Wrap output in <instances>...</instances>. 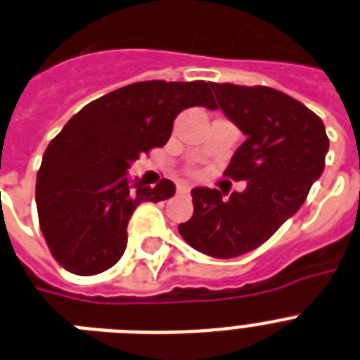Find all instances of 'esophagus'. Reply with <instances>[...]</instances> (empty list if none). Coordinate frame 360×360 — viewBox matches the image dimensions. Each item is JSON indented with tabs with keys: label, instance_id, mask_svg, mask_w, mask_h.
<instances>
[{
	"label": "esophagus",
	"instance_id": "esophagus-1",
	"mask_svg": "<svg viewBox=\"0 0 360 360\" xmlns=\"http://www.w3.org/2000/svg\"><path fill=\"white\" fill-rule=\"evenodd\" d=\"M176 193H178V195H187V193H189V187H187V186H178L176 187Z\"/></svg>",
	"mask_w": 360,
	"mask_h": 360
}]
</instances>
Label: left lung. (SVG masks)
<instances>
[{"label":"left lung","instance_id":"8db88e82","mask_svg":"<svg viewBox=\"0 0 360 360\" xmlns=\"http://www.w3.org/2000/svg\"><path fill=\"white\" fill-rule=\"evenodd\" d=\"M224 115L245 134L226 169L242 193L195 187L193 217L178 226L187 244L214 259L257 250L304 204L324 171L330 140L322 120L299 100L264 85L213 84Z\"/></svg>","mask_w":360,"mask_h":360}]
</instances>
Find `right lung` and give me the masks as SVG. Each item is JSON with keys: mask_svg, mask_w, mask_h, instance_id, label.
Returning <instances> with one entry per match:
<instances>
[{"mask_svg": "<svg viewBox=\"0 0 360 360\" xmlns=\"http://www.w3.org/2000/svg\"><path fill=\"white\" fill-rule=\"evenodd\" d=\"M189 107L217 109L205 82H138L91 101L61 129L36 178L39 227L52 257L75 275L112 268L127 248V224L142 202L167 200L176 187L133 182L127 169L167 143Z\"/></svg>", "mask_w": 360, "mask_h": 360, "instance_id": "add662e5", "label": "right lung"}]
</instances>
